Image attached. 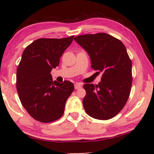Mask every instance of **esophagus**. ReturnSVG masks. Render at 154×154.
<instances>
[{
  "label": "esophagus",
  "mask_w": 154,
  "mask_h": 154,
  "mask_svg": "<svg viewBox=\"0 0 154 154\" xmlns=\"http://www.w3.org/2000/svg\"><path fill=\"white\" fill-rule=\"evenodd\" d=\"M81 88H82V85H81L80 83H75V90H78Z\"/></svg>",
  "instance_id": "obj_1"
}]
</instances>
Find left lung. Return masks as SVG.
Here are the masks:
<instances>
[{
	"label": "left lung",
	"instance_id": "1",
	"mask_svg": "<svg viewBox=\"0 0 154 154\" xmlns=\"http://www.w3.org/2000/svg\"><path fill=\"white\" fill-rule=\"evenodd\" d=\"M74 40L89 54L92 69L103 72L98 85H83L85 111L93 118L111 119L124 108L131 90L132 62L126 47L106 33L79 35Z\"/></svg>",
	"mask_w": 154,
	"mask_h": 154
}]
</instances>
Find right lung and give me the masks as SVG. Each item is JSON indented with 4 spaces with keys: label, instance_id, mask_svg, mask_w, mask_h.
I'll return each instance as SVG.
<instances>
[{
    "label": "right lung",
    "instance_id": "obj_1",
    "mask_svg": "<svg viewBox=\"0 0 154 154\" xmlns=\"http://www.w3.org/2000/svg\"><path fill=\"white\" fill-rule=\"evenodd\" d=\"M73 38H38L23 52L17 69V91L22 106L38 122L49 123L60 118L73 92V83L53 82L51 75Z\"/></svg>",
    "mask_w": 154,
    "mask_h": 154
}]
</instances>
